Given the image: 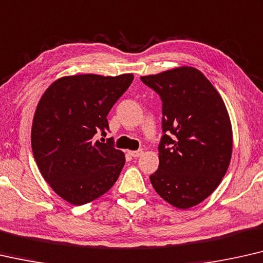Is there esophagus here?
Wrapping results in <instances>:
<instances>
[{"label":"esophagus","instance_id":"obj_1","mask_svg":"<svg viewBox=\"0 0 263 263\" xmlns=\"http://www.w3.org/2000/svg\"><path fill=\"white\" fill-rule=\"evenodd\" d=\"M128 154H130L133 158H138L139 156L143 155V150H137V151H128Z\"/></svg>","mask_w":263,"mask_h":263}]
</instances>
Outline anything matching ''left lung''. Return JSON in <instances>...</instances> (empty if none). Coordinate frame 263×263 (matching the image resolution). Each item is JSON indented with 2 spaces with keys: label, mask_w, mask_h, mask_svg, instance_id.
Masks as SVG:
<instances>
[{
  "label": "left lung",
  "mask_w": 263,
  "mask_h": 263,
  "mask_svg": "<svg viewBox=\"0 0 263 263\" xmlns=\"http://www.w3.org/2000/svg\"><path fill=\"white\" fill-rule=\"evenodd\" d=\"M162 100L159 166L150 176L160 197L189 209L214 193L233 151L229 115L216 88L194 67L140 77Z\"/></svg>",
  "instance_id": "1"
}]
</instances>
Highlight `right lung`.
Segmentation results:
<instances>
[{
    "label": "right lung",
    "instance_id": "add662e5",
    "mask_svg": "<svg viewBox=\"0 0 263 263\" xmlns=\"http://www.w3.org/2000/svg\"><path fill=\"white\" fill-rule=\"evenodd\" d=\"M133 74L64 77L39 101L31 126V150L52 189L70 204L92 202L111 189L125 155L106 136L107 115L130 87Z\"/></svg>",
    "mask_w": 263,
    "mask_h": 263
}]
</instances>
